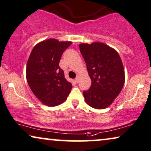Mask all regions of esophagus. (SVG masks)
<instances>
[{"mask_svg": "<svg viewBox=\"0 0 151 151\" xmlns=\"http://www.w3.org/2000/svg\"><path fill=\"white\" fill-rule=\"evenodd\" d=\"M75 82H76V83H79V82H80V78L78 77V76L75 79Z\"/></svg>", "mask_w": 151, "mask_h": 151, "instance_id": "1", "label": "esophagus"}]
</instances>
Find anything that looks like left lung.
Returning <instances> with one entry per match:
<instances>
[{
	"mask_svg": "<svg viewBox=\"0 0 151 151\" xmlns=\"http://www.w3.org/2000/svg\"><path fill=\"white\" fill-rule=\"evenodd\" d=\"M79 47L91 80L89 89L83 91L85 102L93 108H107L120 93L125 83L120 56L104 43H83Z\"/></svg>",
	"mask_w": 151,
	"mask_h": 151,
	"instance_id": "obj_1",
	"label": "left lung"
}]
</instances>
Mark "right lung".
Wrapping results in <instances>:
<instances>
[{"label":"right lung","mask_w":151,"mask_h":151,"mask_svg":"<svg viewBox=\"0 0 151 151\" xmlns=\"http://www.w3.org/2000/svg\"><path fill=\"white\" fill-rule=\"evenodd\" d=\"M71 42L48 39L35 45L26 66V79L34 95L47 106H57L67 99L72 85L59 66L62 55Z\"/></svg>","instance_id":"right-lung-1"}]
</instances>
